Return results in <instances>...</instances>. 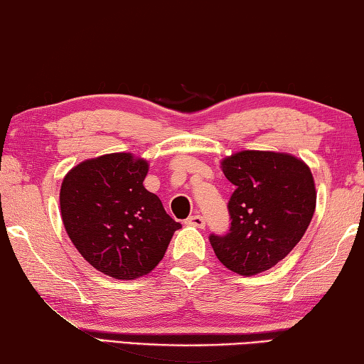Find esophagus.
Here are the masks:
<instances>
[{
    "label": "esophagus",
    "mask_w": 364,
    "mask_h": 364,
    "mask_svg": "<svg viewBox=\"0 0 364 364\" xmlns=\"http://www.w3.org/2000/svg\"><path fill=\"white\" fill-rule=\"evenodd\" d=\"M186 224L188 225H193V228H198V229H205L206 221L203 216H200V214H193V216H188Z\"/></svg>",
    "instance_id": "obj_1"
}]
</instances>
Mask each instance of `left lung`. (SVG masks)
Listing matches in <instances>:
<instances>
[{"label":"left lung","instance_id":"left-lung-1","mask_svg":"<svg viewBox=\"0 0 364 364\" xmlns=\"http://www.w3.org/2000/svg\"><path fill=\"white\" fill-rule=\"evenodd\" d=\"M235 186L230 230L211 235L218 259L240 276H255L282 261L305 235L316 210V187L305 161L289 153L243 150L221 161Z\"/></svg>","mask_w":364,"mask_h":364}]
</instances>
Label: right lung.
<instances>
[{
	"instance_id": "obj_1",
	"label": "right lung",
	"mask_w": 364,
	"mask_h": 364,
	"mask_svg": "<svg viewBox=\"0 0 364 364\" xmlns=\"http://www.w3.org/2000/svg\"><path fill=\"white\" fill-rule=\"evenodd\" d=\"M148 161L132 153L85 159L64 176L59 192L65 232L83 259L112 279L151 272L182 225L143 187Z\"/></svg>"
}]
</instances>
